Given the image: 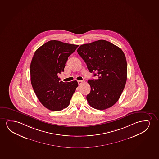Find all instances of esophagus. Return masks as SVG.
I'll return each mask as SVG.
<instances>
[{"label":"esophagus","instance_id":"34e87169","mask_svg":"<svg viewBox=\"0 0 159 159\" xmlns=\"http://www.w3.org/2000/svg\"><path fill=\"white\" fill-rule=\"evenodd\" d=\"M78 83L79 85H80L82 83H83V81L82 80H78Z\"/></svg>","mask_w":159,"mask_h":159}]
</instances>
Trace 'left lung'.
<instances>
[{
    "label": "left lung",
    "instance_id": "8db88e82",
    "mask_svg": "<svg viewBox=\"0 0 159 159\" xmlns=\"http://www.w3.org/2000/svg\"><path fill=\"white\" fill-rule=\"evenodd\" d=\"M77 52L89 71L98 76L88 81L91 86L86 97L88 103L99 110L111 107L118 101L126 85L127 64L125 54L120 48L104 40L83 44Z\"/></svg>",
    "mask_w": 159,
    "mask_h": 159
}]
</instances>
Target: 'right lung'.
Returning <instances> with one entry per match:
<instances>
[{
    "mask_svg": "<svg viewBox=\"0 0 159 159\" xmlns=\"http://www.w3.org/2000/svg\"><path fill=\"white\" fill-rule=\"evenodd\" d=\"M78 45L50 40L41 46L33 55L30 65L32 86L41 104L52 111L68 107L78 84L60 81L58 74L64 72L68 57Z\"/></svg>",
    "mask_w": 159,
    "mask_h": 159,
    "instance_id": "obj_1",
    "label": "right lung"
}]
</instances>
